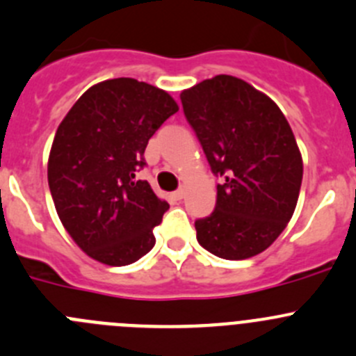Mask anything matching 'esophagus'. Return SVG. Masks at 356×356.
<instances>
[{
    "instance_id": "1",
    "label": "esophagus",
    "mask_w": 356,
    "mask_h": 356,
    "mask_svg": "<svg viewBox=\"0 0 356 356\" xmlns=\"http://www.w3.org/2000/svg\"><path fill=\"white\" fill-rule=\"evenodd\" d=\"M174 196H175V198H177V200H182V198H184V196H186V189H184V188H179L177 191L174 193Z\"/></svg>"
}]
</instances>
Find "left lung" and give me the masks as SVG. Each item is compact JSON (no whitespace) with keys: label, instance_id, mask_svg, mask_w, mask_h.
Masks as SVG:
<instances>
[{"label":"left lung","instance_id":"obj_1","mask_svg":"<svg viewBox=\"0 0 356 356\" xmlns=\"http://www.w3.org/2000/svg\"><path fill=\"white\" fill-rule=\"evenodd\" d=\"M184 116L217 184L216 209L195 220L198 243L240 261L270 247L294 213L302 158L284 113L268 95L219 74L181 94Z\"/></svg>","mask_w":356,"mask_h":356}]
</instances>
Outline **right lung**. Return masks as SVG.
<instances>
[{"label": "right lung", "instance_id": "add662e5", "mask_svg": "<svg viewBox=\"0 0 356 356\" xmlns=\"http://www.w3.org/2000/svg\"><path fill=\"white\" fill-rule=\"evenodd\" d=\"M177 111L167 92L116 78L90 86L58 125L48 186L65 231L95 261L127 266L154 247L168 203L136 174L147 140Z\"/></svg>", "mask_w": 356, "mask_h": 356}]
</instances>
